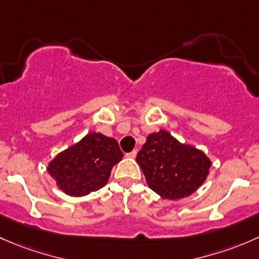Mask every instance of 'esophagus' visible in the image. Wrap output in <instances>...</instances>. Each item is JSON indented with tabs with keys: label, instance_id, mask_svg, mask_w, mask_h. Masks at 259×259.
Wrapping results in <instances>:
<instances>
[{
	"label": "esophagus",
	"instance_id": "1",
	"mask_svg": "<svg viewBox=\"0 0 259 259\" xmlns=\"http://www.w3.org/2000/svg\"><path fill=\"white\" fill-rule=\"evenodd\" d=\"M136 156H137V151H132V152H130V153H127L126 154V157L127 158H136Z\"/></svg>",
	"mask_w": 259,
	"mask_h": 259
}]
</instances>
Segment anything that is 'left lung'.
I'll list each match as a JSON object with an SVG mask.
<instances>
[{
    "label": "left lung",
    "mask_w": 259,
    "mask_h": 259,
    "mask_svg": "<svg viewBox=\"0 0 259 259\" xmlns=\"http://www.w3.org/2000/svg\"><path fill=\"white\" fill-rule=\"evenodd\" d=\"M136 162L148 187L169 201L194 193L207 180L212 166L203 151L181 143L164 130L147 136Z\"/></svg>",
    "instance_id": "8db88e82"
}]
</instances>
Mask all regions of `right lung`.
Here are the masks:
<instances>
[{
	"mask_svg": "<svg viewBox=\"0 0 259 259\" xmlns=\"http://www.w3.org/2000/svg\"><path fill=\"white\" fill-rule=\"evenodd\" d=\"M123 157L118 142L100 132L60 152L47 166L57 187L71 197H83L107 185L111 170Z\"/></svg>",
	"mask_w": 259,
	"mask_h": 259,
	"instance_id": "1",
	"label": "right lung"
}]
</instances>
